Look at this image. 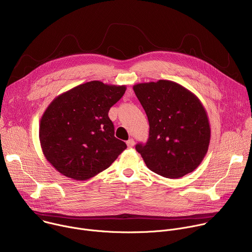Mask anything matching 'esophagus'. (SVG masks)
Wrapping results in <instances>:
<instances>
[{
    "label": "esophagus",
    "instance_id": "esophagus-1",
    "mask_svg": "<svg viewBox=\"0 0 252 252\" xmlns=\"http://www.w3.org/2000/svg\"><path fill=\"white\" fill-rule=\"evenodd\" d=\"M126 145L128 148H132L134 146V140L132 138H129L127 141H126Z\"/></svg>",
    "mask_w": 252,
    "mask_h": 252
}]
</instances>
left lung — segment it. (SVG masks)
Returning a JSON list of instances; mask_svg holds the SVG:
<instances>
[{
    "instance_id": "8db88e82",
    "label": "left lung",
    "mask_w": 252,
    "mask_h": 252,
    "mask_svg": "<svg viewBox=\"0 0 252 252\" xmlns=\"http://www.w3.org/2000/svg\"><path fill=\"white\" fill-rule=\"evenodd\" d=\"M133 91L149 124L148 141L135 150L147 166L168 178L193 171L207 153L210 126L200 100L171 81L137 84Z\"/></svg>"
}]
</instances>
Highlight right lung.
Returning <instances> with one entry per match:
<instances>
[{
	"label": "right lung",
	"mask_w": 252,
	"mask_h": 252,
	"mask_svg": "<svg viewBox=\"0 0 252 252\" xmlns=\"http://www.w3.org/2000/svg\"><path fill=\"white\" fill-rule=\"evenodd\" d=\"M126 86L92 81L57 96L40 124V141L48 161L62 174L89 179L109 167L126 149L115 136L111 107Z\"/></svg>",
	"instance_id": "obj_1"
}]
</instances>
